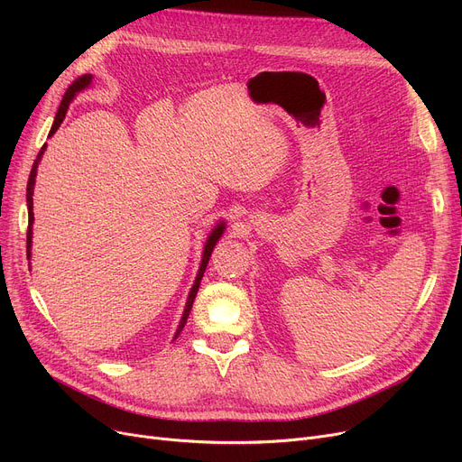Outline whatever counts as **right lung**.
I'll use <instances>...</instances> for the list:
<instances>
[{
	"mask_svg": "<svg viewBox=\"0 0 462 462\" xmlns=\"http://www.w3.org/2000/svg\"><path fill=\"white\" fill-rule=\"evenodd\" d=\"M91 75H82V77H79L75 82H72L69 88H67V91H65V95H63V101H61V105H60V108H58V114H56V119H54V125H52V129H51V136L58 131V127L63 124V117H65V114H67V108H69V103L72 101V97H75L80 89H84V88H88L89 86V82H91ZM44 148H46V143L42 145L41 148V152H39V155H37V159H35V162H33V166H32V172H30V180H28V194H26V199H28V209H30V221H28V256H30V249H32V225H33V185H35V176H37V166H39V161H41V157H42V153H44ZM223 230H225V225L221 223V225H217V228L211 232V236H209V239H208V244H206V247H204V256H202V263H200V270H199V275H197V281H194V286L190 288V294H189V298H187V305H185V310H183V319H181V322H180V328H178V331H176V337L181 333V329H183V326H185V322H187V319H189V312H190V307H192V301H194V298H197V292H199V286H200V281H202V277H204V272H206V265H208V262H209V256H211V251H213V247H215V244L218 241V237L223 236ZM174 337V338H176Z\"/></svg>",
	"mask_w": 462,
	"mask_h": 462,
	"instance_id": "add662e5",
	"label": "right lung"
}]
</instances>
